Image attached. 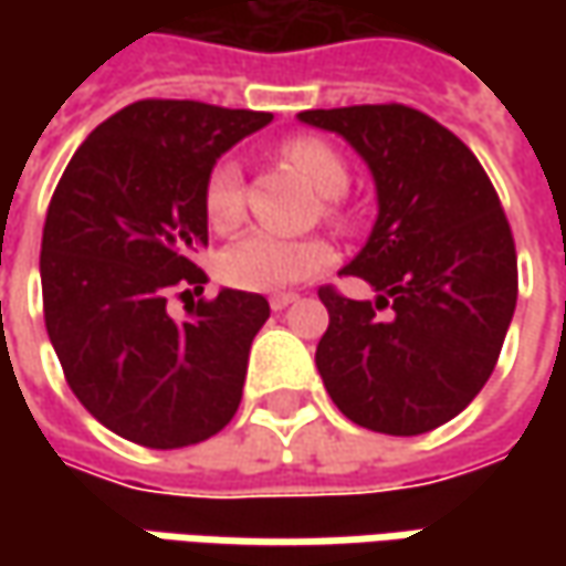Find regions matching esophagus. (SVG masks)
<instances>
[{
	"instance_id": "obj_1",
	"label": "esophagus",
	"mask_w": 566,
	"mask_h": 566,
	"mask_svg": "<svg viewBox=\"0 0 566 566\" xmlns=\"http://www.w3.org/2000/svg\"><path fill=\"white\" fill-rule=\"evenodd\" d=\"M295 298H298V295H295V293H276V295H271V308H273V312H283L286 305H293Z\"/></svg>"
}]
</instances>
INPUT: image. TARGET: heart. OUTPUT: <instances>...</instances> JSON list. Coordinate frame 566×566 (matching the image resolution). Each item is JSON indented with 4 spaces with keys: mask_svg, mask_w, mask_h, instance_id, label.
<instances>
[{
    "mask_svg": "<svg viewBox=\"0 0 566 566\" xmlns=\"http://www.w3.org/2000/svg\"><path fill=\"white\" fill-rule=\"evenodd\" d=\"M280 154L324 195V217L331 223H346V207L339 195L349 186V166L337 147L321 135H293L283 142ZM205 213L210 227L220 232H227L242 220L245 182L239 160L223 157L207 172ZM331 261H334V249L324 239H283L258 229L235 239L220 254V276L235 290L273 293L315 276Z\"/></svg>",
    "mask_w": 566,
    "mask_h": 566,
    "instance_id": "heart-1",
    "label": "heart"
}]
</instances>
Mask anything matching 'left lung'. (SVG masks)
I'll return each mask as SVG.
<instances>
[{
  "label": "left lung",
  "instance_id": "obj_1",
  "mask_svg": "<svg viewBox=\"0 0 566 566\" xmlns=\"http://www.w3.org/2000/svg\"><path fill=\"white\" fill-rule=\"evenodd\" d=\"M298 119L343 135L378 186V223L343 268L378 298L317 290L331 315L315 353L324 387L361 428L434 431L485 387L516 308V245L501 198L467 144L412 106L361 103Z\"/></svg>",
  "mask_w": 566,
  "mask_h": 566
}]
</instances>
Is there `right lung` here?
<instances>
[{"label":"right lung","mask_w":566,"mask_h":566,"mask_svg":"<svg viewBox=\"0 0 566 566\" xmlns=\"http://www.w3.org/2000/svg\"><path fill=\"white\" fill-rule=\"evenodd\" d=\"M273 116L201 99H138L69 160L43 223V321L81 406L150 450L201 444L242 400L268 298L201 293L205 182L217 157Z\"/></svg>","instance_id":"obj_1"}]
</instances>
